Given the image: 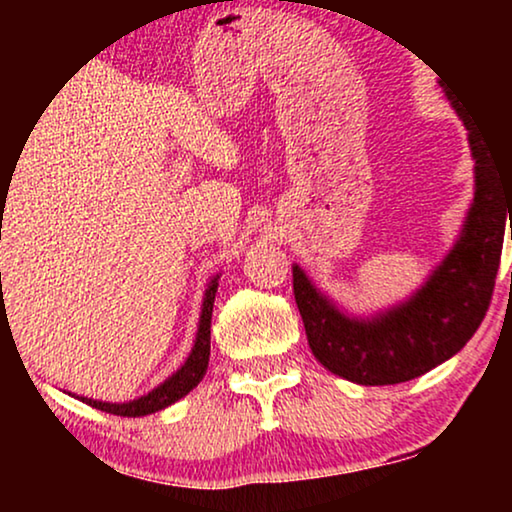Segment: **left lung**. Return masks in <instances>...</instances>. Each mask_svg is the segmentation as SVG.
Here are the masks:
<instances>
[{"mask_svg": "<svg viewBox=\"0 0 512 512\" xmlns=\"http://www.w3.org/2000/svg\"><path fill=\"white\" fill-rule=\"evenodd\" d=\"M450 101L469 129L477 192L460 240L424 289L390 313L354 320L293 267V296L310 349L322 366L351 383L397 385L428 373L472 339L491 305L505 221L512 223V154L503 161L477 117L452 96Z\"/></svg>", "mask_w": 512, "mask_h": 512, "instance_id": "1", "label": "left lung"}]
</instances>
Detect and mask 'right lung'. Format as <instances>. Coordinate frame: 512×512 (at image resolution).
<instances>
[{"mask_svg": "<svg viewBox=\"0 0 512 512\" xmlns=\"http://www.w3.org/2000/svg\"><path fill=\"white\" fill-rule=\"evenodd\" d=\"M216 279L211 281V286L204 293V308L202 317H199V330H197V342L192 346V354L185 361L178 373L170 375L163 385H158L156 390H151L149 395L134 399L127 404H110V402H96V399L81 397V402L91 404V407L108 411V414L117 416H146L154 414L158 409H166L168 404L178 402L180 397H185L192 387L199 385V380L204 378L209 366V351H211V310H214V296H216Z\"/></svg>", "mask_w": 512, "mask_h": 512, "instance_id": "right-lung-1", "label": "right lung"}]
</instances>
